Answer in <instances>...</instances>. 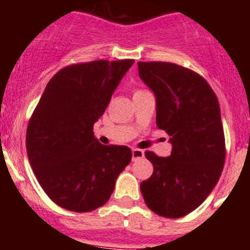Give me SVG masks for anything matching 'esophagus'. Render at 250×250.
<instances>
[{"label":"esophagus","instance_id":"obj_1","mask_svg":"<svg viewBox=\"0 0 250 250\" xmlns=\"http://www.w3.org/2000/svg\"><path fill=\"white\" fill-rule=\"evenodd\" d=\"M144 150H141V149H133L132 150V161L141 160V158H144Z\"/></svg>","mask_w":250,"mask_h":250}]
</instances>
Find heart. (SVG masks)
I'll return each mask as SVG.
<instances>
[{
	"label": "heart",
	"instance_id": "b5f03b06",
	"mask_svg": "<svg viewBox=\"0 0 250 250\" xmlns=\"http://www.w3.org/2000/svg\"><path fill=\"white\" fill-rule=\"evenodd\" d=\"M137 92H143V90H137ZM137 92H136V93H137Z\"/></svg>",
	"mask_w": 250,
	"mask_h": 250
}]
</instances>
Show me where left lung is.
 <instances>
[{"label": "left lung", "instance_id": "obj_1", "mask_svg": "<svg viewBox=\"0 0 250 250\" xmlns=\"http://www.w3.org/2000/svg\"><path fill=\"white\" fill-rule=\"evenodd\" d=\"M156 97V123L172 145L170 157L146 152L152 176L140 184L149 209L180 218L197 209L219 180L226 158L218 98L204 78L170 62H139Z\"/></svg>", "mask_w": 250, "mask_h": 250}]
</instances>
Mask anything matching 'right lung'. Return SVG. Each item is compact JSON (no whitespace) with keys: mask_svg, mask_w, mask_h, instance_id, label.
<instances>
[{"mask_svg":"<svg viewBox=\"0 0 250 250\" xmlns=\"http://www.w3.org/2000/svg\"><path fill=\"white\" fill-rule=\"evenodd\" d=\"M133 63L102 60L62 68L29 119V164L45 193L63 209L86 213L106 204L118 175L131 162V149L102 145L93 125Z\"/></svg>","mask_w":250,"mask_h":250,"instance_id":"add662e5","label":"right lung"}]
</instances>
